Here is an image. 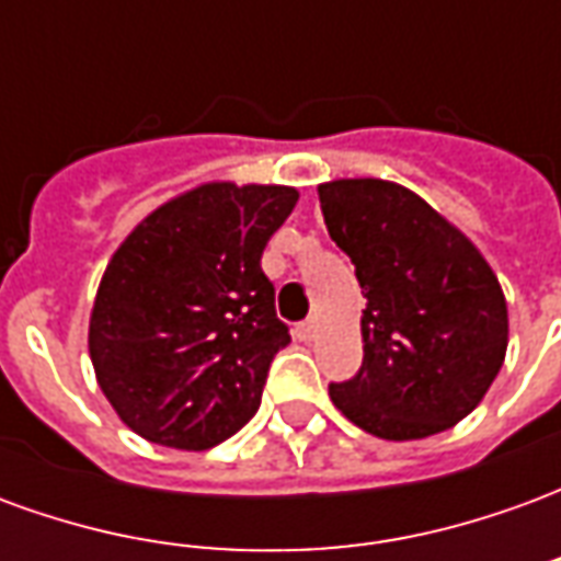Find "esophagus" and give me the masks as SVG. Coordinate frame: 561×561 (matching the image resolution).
<instances>
[{
	"mask_svg": "<svg viewBox=\"0 0 561 561\" xmlns=\"http://www.w3.org/2000/svg\"><path fill=\"white\" fill-rule=\"evenodd\" d=\"M294 333H297V340L300 342H312L318 333V324L312 321V318H309V321H304V324H297V330H294Z\"/></svg>",
	"mask_w": 561,
	"mask_h": 561,
	"instance_id": "1",
	"label": "esophagus"
}]
</instances>
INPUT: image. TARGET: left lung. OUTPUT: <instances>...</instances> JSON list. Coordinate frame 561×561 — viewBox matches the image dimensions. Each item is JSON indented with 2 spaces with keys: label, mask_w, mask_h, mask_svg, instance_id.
<instances>
[{
  "label": "left lung",
  "mask_w": 561,
  "mask_h": 561,
  "mask_svg": "<svg viewBox=\"0 0 561 561\" xmlns=\"http://www.w3.org/2000/svg\"><path fill=\"white\" fill-rule=\"evenodd\" d=\"M318 197L366 297L364 364L330 385L333 405L388 442L459 423L505 364L507 306L490 264L397 183L333 180L318 185Z\"/></svg>",
  "instance_id": "8db88e82"
}]
</instances>
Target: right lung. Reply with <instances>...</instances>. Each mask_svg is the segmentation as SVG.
<instances>
[{"label":"right lung","mask_w":561,"mask_h":561,"mask_svg":"<svg viewBox=\"0 0 561 561\" xmlns=\"http://www.w3.org/2000/svg\"><path fill=\"white\" fill-rule=\"evenodd\" d=\"M294 204L291 185H197L111 257L90 357L119 421L147 442L207 450L255 417L270 364L291 342L261 255Z\"/></svg>","instance_id":"1"}]
</instances>
